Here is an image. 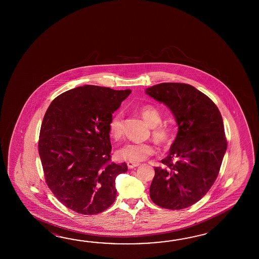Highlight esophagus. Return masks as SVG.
Masks as SVG:
<instances>
[{"label": "esophagus", "instance_id": "esophagus-1", "mask_svg": "<svg viewBox=\"0 0 259 259\" xmlns=\"http://www.w3.org/2000/svg\"><path fill=\"white\" fill-rule=\"evenodd\" d=\"M127 167L132 169V168H134V167H136V166H139L140 164H139V163H132V162H127Z\"/></svg>", "mask_w": 259, "mask_h": 259}]
</instances>
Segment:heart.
Returning a JSON list of instances; mask_svg holds the SVG:
<instances>
[{
    "mask_svg": "<svg viewBox=\"0 0 259 259\" xmlns=\"http://www.w3.org/2000/svg\"><path fill=\"white\" fill-rule=\"evenodd\" d=\"M140 114L143 119L152 127V136L154 142L161 147H168L173 142V132L167 124L162 123V114L157 105H143L140 108ZM123 119L122 112H116L109 121V132L111 137L119 140L123 135ZM155 152L154 145L151 143H130L124 145L116 152L119 159L140 163L147 159Z\"/></svg>",
    "mask_w": 259,
    "mask_h": 259,
    "instance_id": "1",
    "label": "heart"
}]
</instances>
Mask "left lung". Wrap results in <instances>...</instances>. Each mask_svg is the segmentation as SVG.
I'll use <instances>...</instances> for the list:
<instances>
[{
    "label": "left lung",
    "mask_w": 259,
    "mask_h": 259,
    "mask_svg": "<svg viewBox=\"0 0 259 259\" xmlns=\"http://www.w3.org/2000/svg\"><path fill=\"white\" fill-rule=\"evenodd\" d=\"M145 93L164 103L179 132L168 155L154 167L150 197L165 209L189 207L214 184L227 150L222 116L214 102L185 83H160Z\"/></svg>",
    "instance_id": "1"
}]
</instances>
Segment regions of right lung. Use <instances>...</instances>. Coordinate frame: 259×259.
Wrapping results in <instances>:
<instances>
[{
    "label": "right lung",
    "mask_w": 259,
    "mask_h": 259,
    "mask_svg": "<svg viewBox=\"0 0 259 259\" xmlns=\"http://www.w3.org/2000/svg\"><path fill=\"white\" fill-rule=\"evenodd\" d=\"M131 93L85 85L58 95L44 115L38 146L45 182L78 214H99L116 200L115 180L127 165L111 161L108 125Z\"/></svg>",
    "instance_id": "1"
}]
</instances>
